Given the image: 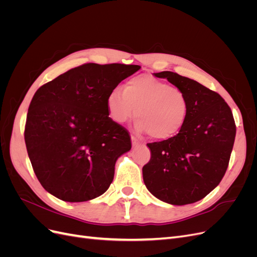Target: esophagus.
Masks as SVG:
<instances>
[{
  "instance_id": "obj_1",
  "label": "esophagus",
  "mask_w": 257,
  "mask_h": 257,
  "mask_svg": "<svg viewBox=\"0 0 257 257\" xmlns=\"http://www.w3.org/2000/svg\"><path fill=\"white\" fill-rule=\"evenodd\" d=\"M131 139H132V145H133L134 147H135V146H139V145H142V143L139 142L136 137L132 136V137H131Z\"/></svg>"
}]
</instances>
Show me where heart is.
Segmentation results:
<instances>
[{"label":"heart","mask_w":257,"mask_h":257,"mask_svg":"<svg viewBox=\"0 0 257 257\" xmlns=\"http://www.w3.org/2000/svg\"><path fill=\"white\" fill-rule=\"evenodd\" d=\"M110 118L123 124L136 113V130L154 139H167L182 130L189 115L185 93L150 75L137 76L107 97Z\"/></svg>","instance_id":"b5f03b06"}]
</instances>
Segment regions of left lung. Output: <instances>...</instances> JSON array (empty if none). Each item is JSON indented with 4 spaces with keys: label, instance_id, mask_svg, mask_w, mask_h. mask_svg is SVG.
<instances>
[{
    "label": "left lung",
    "instance_id": "8db88e82",
    "mask_svg": "<svg viewBox=\"0 0 257 257\" xmlns=\"http://www.w3.org/2000/svg\"><path fill=\"white\" fill-rule=\"evenodd\" d=\"M155 76L185 93L189 115L177 135L147 145L151 159L143 167L144 182L164 203H196L219 185L226 172L236 136L234 116L220 94L199 82L173 72Z\"/></svg>",
    "mask_w": 257,
    "mask_h": 257
}]
</instances>
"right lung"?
I'll use <instances>...</instances> for the list:
<instances>
[{
  "label": "right lung",
  "mask_w": 257,
  "mask_h": 257,
  "mask_svg": "<svg viewBox=\"0 0 257 257\" xmlns=\"http://www.w3.org/2000/svg\"><path fill=\"white\" fill-rule=\"evenodd\" d=\"M139 65L88 63L69 69L36 91L25 141L43 188L80 203L111 184L115 162L131 150L127 131L109 118L107 97Z\"/></svg>",
  "instance_id": "right-lung-1"
}]
</instances>
